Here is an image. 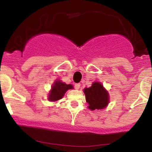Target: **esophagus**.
Masks as SVG:
<instances>
[{
	"label": "esophagus",
	"instance_id": "1",
	"mask_svg": "<svg viewBox=\"0 0 152 152\" xmlns=\"http://www.w3.org/2000/svg\"><path fill=\"white\" fill-rule=\"evenodd\" d=\"M80 86H81V85L79 83L75 84V88H76V90H79V88H80Z\"/></svg>",
	"mask_w": 152,
	"mask_h": 152
}]
</instances>
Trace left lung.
<instances>
[{
  "instance_id": "1",
  "label": "left lung",
  "mask_w": 152,
  "mask_h": 152,
  "mask_svg": "<svg viewBox=\"0 0 152 152\" xmlns=\"http://www.w3.org/2000/svg\"><path fill=\"white\" fill-rule=\"evenodd\" d=\"M83 91L90 110H102L108 104L109 94L100 82H93L90 88H85Z\"/></svg>"
}]
</instances>
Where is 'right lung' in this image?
Here are the masks:
<instances>
[{"label": "right lung", "mask_w": 152, "mask_h": 152, "mask_svg": "<svg viewBox=\"0 0 152 152\" xmlns=\"http://www.w3.org/2000/svg\"><path fill=\"white\" fill-rule=\"evenodd\" d=\"M72 85H67L61 80H56L51 86V90L48 94V100L50 102H56L63 98L65 93L68 90L73 89Z\"/></svg>", "instance_id": "1"}]
</instances>
